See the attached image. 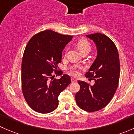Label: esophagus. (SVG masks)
<instances>
[{
    "instance_id": "1",
    "label": "esophagus",
    "mask_w": 134,
    "mask_h": 134,
    "mask_svg": "<svg viewBox=\"0 0 134 134\" xmlns=\"http://www.w3.org/2000/svg\"><path fill=\"white\" fill-rule=\"evenodd\" d=\"M71 81H72V82H76V79H75L74 78H71Z\"/></svg>"
}]
</instances>
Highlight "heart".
I'll return each mask as SVG.
<instances>
[{"label":"heart","instance_id":"b5f03b06","mask_svg":"<svg viewBox=\"0 0 134 134\" xmlns=\"http://www.w3.org/2000/svg\"><path fill=\"white\" fill-rule=\"evenodd\" d=\"M77 47H78V50L82 53H83L85 51H90L91 50V43H90L88 40H86V39H82V40H80L78 42ZM81 69H82V67H77V68L72 69L70 71V74L72 76H77L79 75V71Z\"/></svg>","mask_w":134,"mask_h":134}]
</instances>
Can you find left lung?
Returning a JSON list of instances; mask_svg holds the SVG:
<instances>
[{"instance_id":"1","label":"left lung","mask_w":134,"mask_h":134,"mask_svg":"<svg viewBox=\"0 0 134 134\" xmlns=\"http://www.w3.org/2000/svg\"><path fill=\"white\" fill-rule=\"evenodd\" d=\"M96 43L97 57L87 78H93L94 84L78 81L80 89L75 95L78 107L88 112L99 111L106 107L115 93L120 76V62L115 44L109 37L100 33L87 35Z\"/></svg>"}]
</instances>
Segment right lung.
<instances>
[{"label": "right lung", "mask_w": 134, "mask_h": 134, "mask_svg": "<svg viewBox=\"0 0 134 134\" xmlns=\"http://www.w3.org/2000/svg\"><path fill=\"white\" fill-rule=\"evenodd\" d=\"M72 38L50 30L36 34L27 43L21 65L22 91L28 106L35 111L48 113L58 106V96L71 83V78L62 75L58 63L62 51Z\"/></svg>", "instance_id": "add662e5"}]
</instances>
